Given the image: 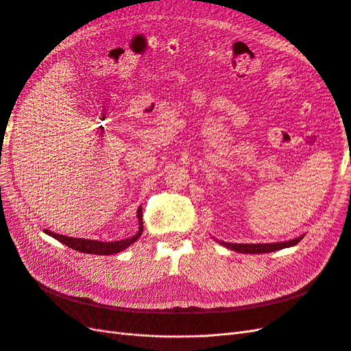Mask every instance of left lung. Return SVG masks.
I'll return each mask as SVG.
<instances>
[{
    "instance_id": "8db88e82",
    "label": "left lung",
    "mask_w": 351,
    "mask_h": 351,
    "mask_svg": "<svg viewBox=\"0 0 351 351\" xmlns=\"http://www.w3.org/2000/svg\"><path fill=\"white\" fill-rule=\"evenodd\" d=\"M303 239V236L297 237L290 241H282V243H262V244H239V243H227V241H221V244H224L226 247L239 252V253H268V252H275V250H281L290 246H295L297 243Z\"/></svg>"
}]
</instances>
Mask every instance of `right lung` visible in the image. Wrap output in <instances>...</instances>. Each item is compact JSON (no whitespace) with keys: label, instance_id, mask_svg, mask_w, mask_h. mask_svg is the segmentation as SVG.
<instances>
[{"label":"right lung","instance_id":"add662e5","mask_svg":"<svg viewBox=\"0 0 351 351\" xmlns=\"http://www.w3.org/2000/svg\"><path fill=\"white\" fill-rule=\"evenodd\" d=\"M137 218H139V230L134 236L124 239V240H119V241H98V240H88V239H74V237H67V236H61L57 234V232H52L49 230H45V232L48 236L54 237L56 240H58L60 243L66 244V246L79 250L82 253H92V254H115L121 250H124L125 247H129L130 244H133L137 239L141 237V234L143 232V222H142V206L137 209Z\"/></svg>","mask_w":351,"mask_h":351}]
</instances>
